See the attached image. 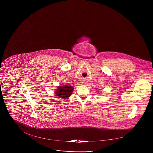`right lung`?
<instances>
[{"label":"right lung","instance_id":"add662e5","mask_svg":"<svg viewBox=\"0 0 153 153\" xmlns=\"http://www.w3.org/2000/svg\"><path fill=\"white\" fill-rule=\"evenodd\" d=\"M73 88L72 86L64 85L58 87V89L55 92L57 96L62 99H68L73 92Z\"/></svg>","mask_w":153,"mask_h":153}]
</instances>
